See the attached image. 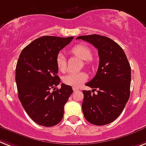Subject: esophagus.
Segmentation results:
<instances>
[{"label":"esophagus","instance_id":"34e87169","mask_svg":"<svg viewBox=\"0 0 146 146\" xmlns=\"http://www.w3.org/2000/svg\"><path fill=\"white\" fill-rule=\"evenodd\" d=\"M78 87H73V90H74V91H77V90H78Z\"/></svg>","mask_w":146,"mask_h":146}]
</instances>
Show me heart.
Segmentation results:
<instances>
[{"mask_svg":"<svg viewBox=\"0 0 146 146\" xmlns=\"http://www.w3.org/2000/svg\"><path fill=\"white\" fill-rule=\"evenodd\" d=\"M72 53L79 57L83 60H85L86 64L89 63L90 59L92 58V51L90 49L84 45H77L72 49ZM56 64L57 68L60 72H65L66 69V57L62 53H59L56 58ZM87 80V74L84 72L69 73L63 77L62 80L67 85L73 87H80V85Z\"/></svg>","mask_w":146,"mask_h":146,"instance_id":"obj_1","label":"heart"}]
</instances>
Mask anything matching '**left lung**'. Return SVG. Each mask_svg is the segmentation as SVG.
Wrapping results in <instances>:
<instances>
[{
	"instance_id": "8db88e82",
	"label": "left lung",
	"mask_w": 146,
	"mask_h": 146,
	"mask_svg": "<svg viewBox=\"0 0 146 146\" xmlns=\"http://www.w3.org/2000/svg\"><path fill=\"white\" fill-rule=\"evenodd\" d=\"M97 48L100 63L95 77L83 90L82 111L87 121L102 126L111 123L123 111L130 94L131 68L123 49L111 38L99 35L79 36Z\"/></svg>"
}]
</instances>
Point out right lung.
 Here are the masks:
<instances>
[{"label":"right lung","instance_id":"right-lung-1","mask_svg":"<svg viewBox=\"0 0 146 146\" xmlns=\"http://www.w3.org/2000/svg\"><path fill=\"white\" fill-rule=\"evenodd\" d=\"M73 37L43 36L21 52L16 67L18 96L29 117L36 123L53 127L62 121L64 106L73 92L69 85H57L60 78L56 58Z\"/></svg>","mask_w":146,"mask_h":146}]
</instances>
